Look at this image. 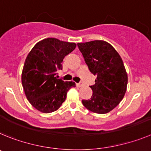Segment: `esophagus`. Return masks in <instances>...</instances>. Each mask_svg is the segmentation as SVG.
<instances>
[{
  "label": "esophagus",
  "mask_w": 151,
  "mask_h": 151,
  "mask_svg": "<svg viewBox=\"0 0 151 151\" xmlns=\"http://www.w3.org/2000/svg\"><path fill=\"white\" fill-rule=\"evenodd\" d=\"M83 86V83H77V86H78V87H81V86Z\"/></svg>",
  "instance_id": "obj_1"
}]
</instances>
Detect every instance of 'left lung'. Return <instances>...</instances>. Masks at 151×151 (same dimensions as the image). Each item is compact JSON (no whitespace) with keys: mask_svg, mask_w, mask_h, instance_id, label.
<instances>
[{"mask_svg":"<svg viewBox=\"0 0 151 151\" xmlns=\"http://www.w3.org/2000/svg\"><path fill=\"white\" fill-rule=\"evenodd\" d=\"M90 72L96 76L91 86L90 99L83 100L86 108L96 114H107L115 108L125 96L128 76L121 57L104 40L78 43Z\"/></svg>","mask_w":151,"mask_h":151,"instance_id":"obj_1","label":"left lung"}]
</instances>
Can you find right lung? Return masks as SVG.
<instances>
[{"label":"right lung","mask_w":151,"mask_h":151,"mask_svg":"<svg viewBox=\"0 0 151 151\" xmlns=\"http://www.w3.org/2000/svg\"><path fill=\"white\" fill-rule=\"evenodd\" d=\"M75 43L46 38L37 43L25 59L22 83L27 99L42 113H52L65 101L67 92L75 83L58 79L62 61L76 48Z\"/></svg>","instance_id":"1"}]
</instances>
